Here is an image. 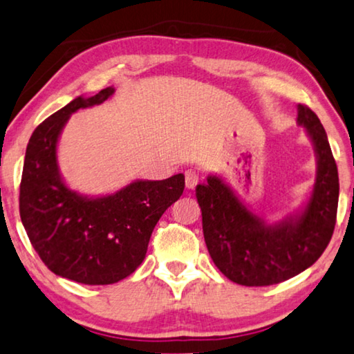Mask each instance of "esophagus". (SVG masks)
<instances>
[{"label":"esophagus","mask_w":354,"mask_h":354,"mask_svg":"<svg viewBox=\"0 0 354 354\" xmlns=\"http://www.w3.org/2000/svg\"><path fill=\"white\" fill-rule=\"evenodd\" d=\"M199 183V172L196 169H187L185 171V185L188 189H194L196 185Z\"/></svg>","instance_id":"1"}]
</instances>
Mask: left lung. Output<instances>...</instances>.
<instances>
[{
	"label": "left lung",
	"instance_id": "8db88e82",
	"mask_svg": "<svg viewBox=\"0 0 354 354\" xmlns=\"http://www.w3.org/2000/svg\"><path fill=\"white\" fill-rule=\"evenodd\" d=\"M317 158L310 198L297 212L270 223L249 210L221 177L196 187L210 257L232 282L246 287L279 283L314 265L331 240L339 204V174L320 119L298 105Z\"/></svg>",
	"mask_w": 354,
	"mask_h": 354
}]
</instances>
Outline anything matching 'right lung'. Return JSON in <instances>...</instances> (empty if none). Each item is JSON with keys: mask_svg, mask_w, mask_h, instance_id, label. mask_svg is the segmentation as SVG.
Returning <instances> with one entry per match:
<instances>
[{"mask_svg": "<svg viewBox=\"0 0 354 354\" xmlns=\"http://www.w3.org/2000/svg\"><path fill=\"white\" fill-rule=\"evenodd\" d=\"M109 86L80 95L45 119L28 142L20 183V218L32 248L55 274L86 286H108L130 276L146 257L161 215L180 198L185 176L133 180L111 194L72 189L57 165V142L68 118L100 105Z\"/></svg>", "mask_w": 354, "mask_h": 354, "instance_id": "right-lung-1", "label": "right lung"}]
</instances>
